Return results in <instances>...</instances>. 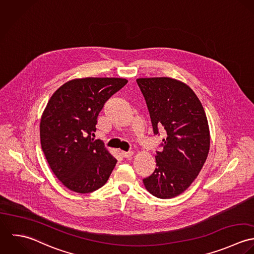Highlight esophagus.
I'll list each match as a JSON object with an SVG mask.
<instances>
[{"label": "esophagus", "instance_id": "esophagus-1", "mask_svg": "<svg viewBox=\"0 0 254 254\" xmlns=\"http://www.w3.org/2000/svg\"><path fill=\"white\" fill-rule=\"evenodd\" d=\"M122 155H123V157H125V158H130V157L133 155V152H132V151H129V152L122 151Z\"/></svg>", "mask_w": 254, "mask_h": 254}]
</instances>
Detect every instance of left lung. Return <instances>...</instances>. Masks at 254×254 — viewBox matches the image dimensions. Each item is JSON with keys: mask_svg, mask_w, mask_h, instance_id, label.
<instances>
[{"mask_svg": "<svg viewBox=\"0 0 254 254\" xmlns=\"http://www.w3.org/2000/svg\"><path fill=\"white\" fill-rule=\"evenodd\" d=\"M146 100L154 133L164 128L163 151L145 189L162 199L186 191L197 178L210 149V130L202 104L185 82L172 77L137 78Z\"/></svg>", "mask_w": 254, "mask_h": 254, "instance_id": "left-lung-1", "label": "left lung"}]
</instances>
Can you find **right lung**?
<instances>
[{"instance_id": "obj_1", "label": "right lung", "mask_w": 254, "mask_h": 254, "mask_svg": "<svg viewBox=\"0 0 254 254\" xmlns=\"http://www.w3.org/2000/svg\"><path fill=\"white\" fill-rule=\"evenodd\" d=\"M126 78H74L59 87L43 111L40 141L54 175L69 190L88 193L102 188L117 160L94 140L104 104L127 84Z\"/></svg>"}]
</instances>
